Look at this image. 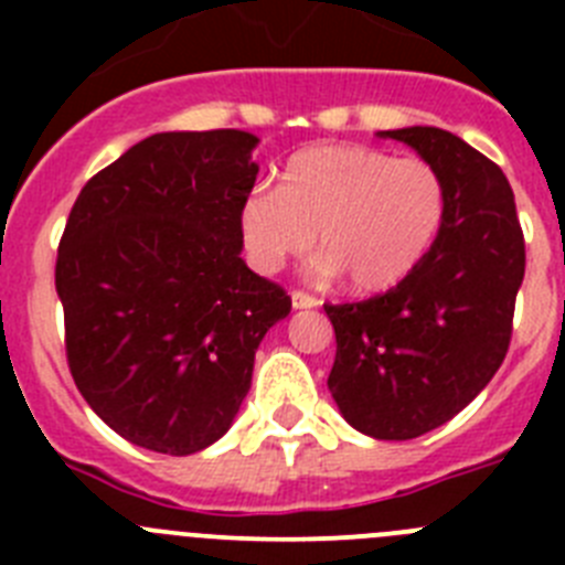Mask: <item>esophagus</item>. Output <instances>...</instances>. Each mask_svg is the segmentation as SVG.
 Here are the masks:
<instances>
[{
  "label": "esophagus",
  "mask_w": 565,
  "mask_h": 565,
  "mask_svg": "<svg viewBox=\"0 0 565 565\" xmlns=\"http://www.w3.org/2000/svg\"><path fill=\"white\" fill-rule=\"evenodd\" d=\"M291 306L297 308V311H308V308L319 306V299L311 297V294H306V291H294L291 294Z\"/></svg>",
  "instance_id": "esophagus-1"
}]
</instances>
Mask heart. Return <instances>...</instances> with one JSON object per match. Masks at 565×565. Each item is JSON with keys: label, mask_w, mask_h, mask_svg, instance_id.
Masks as SVG:
<instances>
[{"label": "heart", "mask_w": 565, "mask_h": 565, "mask_svg": "<svg viewBox=\"0 0 565 565\" xmlns=\"http://www.w3.org/2000/svg\"><path fill=\"white\" fill-rule=\"evenodd\" d=\"M447 192L422 158H393L359 143H322L288 158L279 186H259L239 206L248 259L274 274L317 232L319 277H348L356 294L398 286L441 232Z\"/></svg>", "instance_id": "heart-1"}]
</instances>
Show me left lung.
Returning a JSON list of instances; mask_svg holds the SVG:
<instances>
[{
	"label": "left lung",
	"mask_w": 565,
	"mask_h": 565,
	"mask_svg": "<svg viewBox=\"0 0 565 565\" xmlns=\"http://www.w3.org/2000/svg\"><path fill=\"white\" fill-rule=\"evenodd\" d=\"M444 181L447 212L430 252L387 294L326 306L337 333L328 391L353 430L407 441L467 407L507 356L526 252L501 167L458 135L404 127Z\"/></svg>",
	"instance_id": "8db88e82"
}]
</instances>
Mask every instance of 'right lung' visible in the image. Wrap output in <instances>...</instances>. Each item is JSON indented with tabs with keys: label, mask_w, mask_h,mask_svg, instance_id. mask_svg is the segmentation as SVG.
Listing matches in <instances>:
<instances>
[{
	"label": "right lung",
	"mask_w": 565,
	"mask_h": 565,
	"mask_svg": "<svg viewBox=\"0 0 565 565\" xmlns=\"http://www.w3.org/2000/svg\"><path fill=\"white\" fill-rule=\"evenodd\" d=\"M257 143L243 129L154 132L70 212L56 259L70 373L135 447L192 456L226 436L259 342L291 311L239 257Z\"/></svg>",
	"instance_id": "right-lung-1"
}]
</instances>
